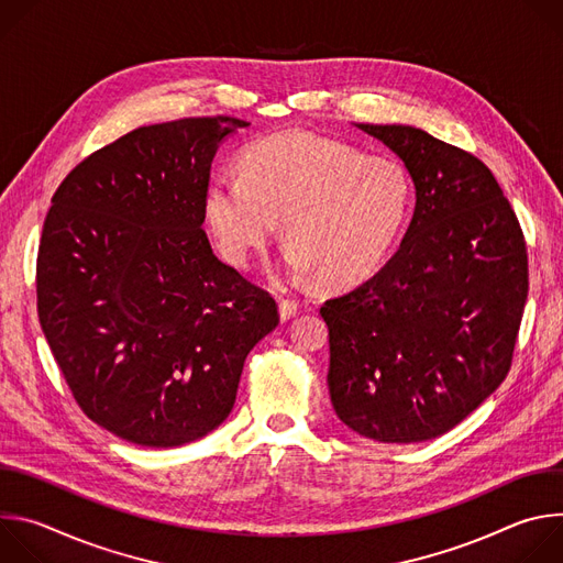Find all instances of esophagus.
I'll list each match as a JSON object with an SVG mask.
<instances>
[{
    "label": "esophagus",
    "instance_id": "34e87169",
    "mask_svg": "<svg viewBox=\"0 0 563 563\" xmlns=\"http://www.w3.org/2000/svg\"><path fill=\"white\" fill-rule=\"evenodd\" d=\"M278 309H280V318L283 320H289V318H294L296 313H298V302L296 300H291V298H280L278 300Z\"/></svg>",
    "mask_w": 563,
    "mask_h": 563
}]
</instances>
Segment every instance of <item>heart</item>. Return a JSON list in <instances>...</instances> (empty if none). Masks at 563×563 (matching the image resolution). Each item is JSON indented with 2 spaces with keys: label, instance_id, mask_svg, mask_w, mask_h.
I'll return each instance as SVG.
<instances>
[{
  "label": "heart",
  "instance_id": "obj_1",
  "mask_svg": "<svg viewBox=\"0 0 563 563\" xmlns=\"http://www.w3.org/2000/svg\"><path fill=\"white\" fill-rule=\"evenodd\" d=\"M412 207V178L389 155L307 131L254 142L240 172H218L205 191V216L222 256L245 267L283 220L285 272L325 285H350L394 245Z\"/></svg>",
  "mask_w": 563,
  "mask_h": 563
}]
</instances>
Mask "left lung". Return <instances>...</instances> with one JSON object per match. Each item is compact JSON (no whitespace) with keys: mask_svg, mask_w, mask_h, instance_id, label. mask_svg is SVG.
I'll use <instances>...</instances> for the list:
<instances>
[{"mask_svg":"<svg viewBox=\"0 0 563 563\" xmlns=\"http://www.w3.org/2000/svg\"><path fill=\"white\" fill-rule=\"evenodd\" d=\"M412 176L396 254L320 307L339 419L380 443L430 441L504 383L528 298L521 224L472 153L404 124H356Z\"/></svg>","mask_w":563,"mask_h":563,"instance_id":"8db88e82","label":"left lung"}]
</instances>
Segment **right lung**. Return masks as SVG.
Instances as JSON below:
<instances>
[{
    "label": "right lung",
    "instance_id": "add662e5",
    "mask_svg": "<svg viewBox=\"0 0 563 563\" xmlns=\"http://www.w3.org/2000/svg\"><path fill=\"white\" fill-rule=\"evenodd\" d=\"M250 122L140 126L57 187L37 252V316L64 380L115 437L176 448L231 412L243 365L278 325L269 291L220 263L202 229L218 144Z\"/></svg>",
    "mask_w": 563,
    "mask_h": 563
}]
</instances>
